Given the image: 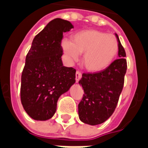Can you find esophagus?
Instances as JSON below:
<instances>
[{
    "label": "esophagus",
    "instance_id": "obj_1",
    "mask_svg": "<svg viewBox=\"0 0 148 148\" xmlns=\"http://www.w3.org/2000/svg\"><path fill=\"white\" fill-rule=\"evenodd\" d=\"M82 77V73L80 71H76V74H75V80H76V82H78L79 80Z\"/></svg>",
    "mask_w": 148,
    "mask_h": 148
}]
</instances>
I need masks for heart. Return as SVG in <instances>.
Wrapping results in <instances>:
<instances>
[{
	"mask_svg": "<svg viewBox=\"0 0 148 148\" xmlns=\"http://www.w3.org/2000/svg\"><path fill=\"white\" fill-rule=\"evenodd\" d=\"M63 50L72 60L84 54L83 66L92 73L105 70L112 63L119 51V41L114 35L96 29H88L72 36L71 42L63 40Z\"/></svg>",
	"mask_w": 148,
	"mask_h": 148,
	"instance_id": "obj_1",
	"label": "heart"
}]
</instances>
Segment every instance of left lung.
Instances as JSON below:
<instances>
[{"label":"left lung","instance_id":"left-lung-1","mask_svg":"<svg viewBox=\"0 0 148 148\" xmlns=\"http://www.w3.org/2000/svg\"><path fill=\"white\" fill-rule=\"evenodd\" d=\"M119 41V59L97 73H84L79 81L84 92L78 115L85 124L96 125L107 121L115 110L124 85L127 62L125 51Z\"/></svg>","mask_w":148,"mask_h":148}]
</instances>
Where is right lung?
I'll return each mask as SVG.
<instances>
[{
    "label": "right lung",
    "mask_w": 148,
    "mask_h": 148,
    "mask_svg": "<svg viewBox=\"0 0 148 148\" xmlns=\"http://www.w3.org/2000/svg\"><path fill=\"white\" fill-rule=\"evenodd\" d=\"M73 28L69 21L55 18L33 40L22 72L20 97L24 110L34 120L54 115L60 96L75 82L76 70L63 65V34Z\"/></svg>",
    "instance_id": "1"
}]
</instances>
